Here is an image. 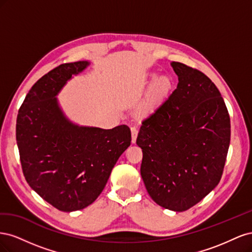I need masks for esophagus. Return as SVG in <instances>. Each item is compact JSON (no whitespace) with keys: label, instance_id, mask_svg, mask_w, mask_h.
<instances>
[{"label":"esophagus","instance_id":"34e87169","mask_svg":"<svg viewBox=\"0 0 252 252\" xmlns=\"http://www.w3.org/2000/svg\"><path fill=\"white\" fill-rule=\"evenodd\" d=\"M139 130L136 127H131V138H132V143H135L136 141V136H138Z\"/></svg>","mask_w":252,"mask_h":252}]
</instances>
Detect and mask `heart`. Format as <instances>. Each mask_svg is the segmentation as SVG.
<instances>
[{"label":"heart","instance_id":"b5f03b06","mask_svg":"<svg viewBox=\"0 0 252 252\" xmlns=\"http://www.w3.org/2000/svg\"><path fill=\"white\" fill-rule=\"evenodd\" d=\"M171 88V80L167 75H158L149 87L148 102L149 104H156L167 95Z\"/></svg>","mask_w":252,"mask_h":252}]
</instances>
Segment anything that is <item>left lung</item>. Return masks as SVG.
I'll return each mask as SVG.
<instances>
[{"label":"left lung","instance_id":"8db88e82","mask_svg":"<svg viewBox=\"0 0 252 252\" xmlns=\"http://www.w3.org/2000/svg\"><path fill=\"white\" fill-rule=\"evenodd\" d=\"M177 89L142 122L141 175L150 197L185 211L217 187L230 144V118L223 97L200 70L172 62Z\"/></svg>","mask_w":252,"mask_h":252}]
</instances>
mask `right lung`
<instances>
[{"label":"right lung","instance_id":"add662e5","mask_svg":"<svg viewBox=\"0 0 252 252\" xmlns=\"http://www.w3.org/2000/svg\"><path fill=\"white\" fill-rule=\"evenodd\" d=\"M87 61L62 64L29 90L17 118L24 177L42 199L61 211L86 208L101 194L121 155L130 146L126 125L79 126L66 118L56 95Z\"/></svg>","mask_w":252,"mask_h":252}]
</instances>
